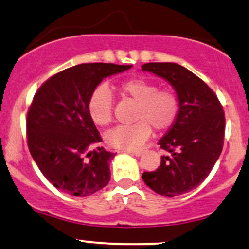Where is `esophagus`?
I'll use <instances>...</instances> for the list:
<instances>
[{"instance_id":"obj_1","label":"esophagus","mask_w":249,"mask_h":249,"mask_svg":"<svg viewBox=\"0 0 249 249\" xmlns=\"http://www.w3.org/2000/svg\"><path fill=\"white\" fill-rule=\"evenodd\" d=\"M127 153L131 154V155H135V156H141L143 154L142 150H127Z\"/></svg>"}]
</instances>
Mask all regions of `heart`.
I'll use <instances>...</instances> for the list:
<instances>
[{
    "label": "heart",
    "mask_w": 249,
    "mask_h": 249,
    "mask_svg": "<svg viewBox=\"0 0 249 249\" xmlns=\"http://www.w3.org/2000/svg\"><path fill=\"white\" fill-rule=\"evenodd\" d=\"M117 90L136 103L133 111L136 122L120 125L108 132L106 141L113 148H138L148 140L151 127L155 131H164L177 120L180 100L174 90L159 89L155 82L142 77L122 81L117 85ZM113 96L106 86L96 87L88 99V113L100 126H106L113 120Z\"/></svg>",
    "instance_id": "obj_1"
}]
</instances>
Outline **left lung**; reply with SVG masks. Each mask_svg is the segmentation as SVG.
Wrapping results in <instances>:
<instances>
[{
  "mask_svg": "<svg viewBox=\"0 0 249 249\" xmlns=\"http://www.w3.org/2000/svg\"><path fill=\"white\" fill-rule=\"evenodd\" d=\"M142 70L168 81L180 100L177 120L159 141L167 154L158 169L143 173V181L164 197L184 195L206 179L221 155L223 106L201 78L177 63H145Z\"/></svg>",
  "mask_w": 249,
  "mask_h": 249,
  "instance_id": "8db88e82",
  "label": "left lung"
}]
</instances>
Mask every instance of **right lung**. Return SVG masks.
<instances>
[{"label": "right lung", "mask_w": 249, "mask_h": 249, "mask_svg": "<svg viewBox=\"0 0 249 249\" xmlns=\"http://www.w3.org/2000/svg\"><path fill=\"white\" fill-rule=\"evenodd\" d=\"M131 65L83 63L57 72L36 91L26 118L27 145L44 177L63 192L87 197L109 182L114 154L101 143L88 99L105 77Z\"/></svg>", "instance_id": "1"}]
</instances>
